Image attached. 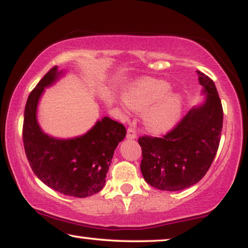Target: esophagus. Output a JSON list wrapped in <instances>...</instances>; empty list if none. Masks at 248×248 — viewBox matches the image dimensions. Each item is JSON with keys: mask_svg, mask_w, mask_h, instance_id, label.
Instances as JSON below:
<instances>
[{"mask_svg": "<svg viewBox=\"0 0 248 248\" xmlns=\"http://www.w3.org/2000/svg\"><path fill=\"white\" fill-rule=\"evenodd\" d=\"M126 138L127 140H134V139H137V132H135L132 127H128Z\"/></svg>", "mask_w": 248, "mask_h": 248, "instance_id": "1", "label": "esophagus"}]
</instances>
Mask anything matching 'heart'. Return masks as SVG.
Segmentation results:
<instances>
[{
  "label": "heart",
  "instance_id": "heart-1",
  "mask_svg": "<svg viewBox=\"0 0 248 248\" xmlns=\"http://www.w3.org/2000/svg\"><path fill=\"white\" fill-rule=\"evenodd\" d=\"M170 84L166 81L147 79L125 93V104L134 111H143V123L148 131L165 134L172 130L181 120L184 98L179 93H168Z\"/></svg>",
  "mask_w": 248,
  "mask_h": 248
}]
</instances>
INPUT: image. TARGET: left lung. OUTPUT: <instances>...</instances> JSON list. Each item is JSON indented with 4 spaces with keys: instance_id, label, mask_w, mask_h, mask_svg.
Listing matches in <instances>:
<instances>
[{
    "instance_id": "8db88e82",
    "label": "left lung",
    "mask_w": 248,
    "mask_h": 248,
    "mask_svg": "<svg viewBox=\"0 0 248 248\" xmlns=\"http://www.w3.org/2000/svg\"><path fill=\"white\" fill-rule=\"evenodd\" d=\"M198 74L204 101L162 138L139 139L144 181L161 191H181L201 181L218 151L223 122L221 100L215 82L200 71Z\"/></svg>"
}]
</instances>
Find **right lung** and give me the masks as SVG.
Here are the masks:
<instances>
[{
	"label": "right lung",
	"instance_id": "obj_1",
	"mask_svg": "<svg viewBox=\"0 0 248 248\" xmlns=\"http://www.w3.org/2000/svg\"><path fill=\"white\" fill-rule=\"evenodd\" d=\"M63 74L54 66L30 93L23 117V147L30 167L44 184L64 195L87 198L105 186L114 151L126 130L105 116L80 137L59 139L46 134L37 121L38 103L45 88Z\"/></svg>",
	"mask_w": 248,
	"mask_h": 248
}]
</instances>
